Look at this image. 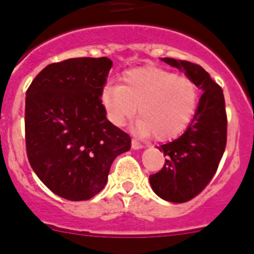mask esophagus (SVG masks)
I'll list each match as a JSON object with an SVG mask.
<instances>
[{"label":"esophagus","instance_id":"1","mask_svg":"<svg viewBox=\"0 0 254 254\" xmlns=\"http://www.w3.org/2000/svg\"><path fill=\"white\" fill-rule=\"evenodd\" d=\"M142 147H143L142 143H140L138 141H136V140H132V149L138 150V149H142Z\"/></svg>","mask_w":254,"mask_h":254}]
</instances>
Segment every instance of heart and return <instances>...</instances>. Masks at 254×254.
I'll return each mask as SVG.
<instances>
[{
    "instance_id": "1",
    "label": "heart",
    "mask_w": 254,
    "mask_h": 254,
    "mask_svg": "<svg viewBox=\"0 0 254 254\" xmlns=\"http://www.w3.org/2000/svg\"><path fill=\"white\" fill-rule=\"evenodd\" d=\"M196 82L185 75L159 67L126 71L122 85L108 84L100 95L112 125L122 127L137 113L134 132L158 141L176 138L188 127L198 105Z\"/></svg>"
}]
</instances>
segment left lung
Masks as SVG:
<instances>
[{"label":"left lung","instance_id":"8db88e82","mask_svg":"<svg viewBox=\"0 0 254 254\" xmlns=\"http://www.w3.org/2000/svg\"><path fill=\"white\" fill-rule=\"evenodd\" d=\"M163 61L185 71L202 90L196 113L185 133L158 147L167 159L163 169L149 178L152 190L159 197L182 203L202 192L223 158L228 127L225 100L223 89L199 64L174 58Z\"/></svg>","mask_w":254,"mask_h":254}]
</instances>
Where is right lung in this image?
<instances>
[{
	"label": "right lung",
	"mask_w": 254,
	"mask_h": 254,
	"mask_svg": "<svg viewBox=\"0 0 254 254\" xmlns=\"http://www.w3.org/2000/svg\"><path fill=\"white\" fill-rule=\"evenodd\" d=\"M112 66L107 57L51 64L26 91L29 163L62 198L85 201L99 193L114 159L131 147V137L107 120L100 100Z\"/></svg>",
	"instance_id": "obj_1"
}]
</instances>
